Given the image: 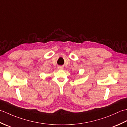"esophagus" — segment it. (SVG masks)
Here are the masks:
<instances>
[{
    "instance_id": "34e87169",
    "label": "esophagus",
    "mask_w": 127,
    "mask_h": 127,
    "mask_svg": "<svg viewBox=\"0 0 127 127\" xmlns=\"http://www.w3.org/2000/svg\"><path fill=\"white\" fill-rule=\"evenodd\" d=\"M58 68H59V69H61L63 68V67H62V66H58Z\"/></svg>"
}]
</instances>
